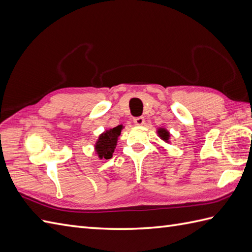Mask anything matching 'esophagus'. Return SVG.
<instances>
[{
  "label": "esophagus",
  "mask_w": 252,
  "mask_h": 252,
  "mask_svg": "<svg viewBox=\"0 0 252 252\" xmlns=\"http://www.w3.org/2000/svg\"><path fill=\"white\" fill-rule=\"evenodd\" d=\"M133 121L136 126H143L144 122H145V119H144V117L140 116V117H135V118L133 119Z\"/></svg>",
  "instance_id": "obj_1"
}]
</instances>
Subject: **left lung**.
Masks as SVG:
<instances>
[{"label": "left lung", "mask_w": 252, "mask_h": 252, "mask_svg": "<svg viewBox=\"0 0 252 252\" xmlns=\"http://www.w3.org/2000/svg\"><path fill=\"white\" fill-rule=\"evenodd\" d=\"M158 133H159V135H160V137L163 139V140H168V138H169V133L166 131V130H164V128H159V131H158Z\"/></svg>", "instance_id": "8db88e82"}]
</instances>
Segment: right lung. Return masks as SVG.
Segmentation results:
<instances>
[{
	"label": "right lung",
	"mask_w": 252,
	"mask_h": 252,
	"mask_svg": "<svg viewBox=\"0 0 252 252\" xmlns=\"http://www.w3.org/2000/svg\"><path fill=\"white\" fill-rule=\"evenodd\" d=\"M121 128L122 126H118L99 135L95 145V149L99 159L104 158V159L108 160L113 157V153L117 145V139H118V136L121 133Z\"/></svg>",
	"instance_id": "1"
}]
</instances>
